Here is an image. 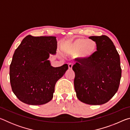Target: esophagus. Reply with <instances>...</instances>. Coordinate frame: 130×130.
Here are the masks:
<instances>
[{"label": "esophagus", "mask_w": 130, "mask_h": 130, "mask_svg": "<svg viewBox=\"0 0 130 130\" xmlns=\"http://www.w3.org/2000/svg\"><path fill=\"white\" fill-rule=\"evenodd\" d=\"M72 67H73V65L72 64V63H69L68 64V68H69V69H72Z\"/></svg>", "instance_id": "1"}]
</instances>
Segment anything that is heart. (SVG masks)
I'll return each mask as SVG.
<instances>
[{
    "instance_id": "heart-1",
    "label": "heart",
    "mask_w": 130,
    "mask_h": 130,
    "mask_svg": "<svg viewBox=\"0 0 130 130\" xmlns=\"http://www.w3.org/2000/svg\"><path fill=\"white\" fill-rule=\"evenodd\" d=\"M96 49L97 45L94 41L77 38L68 43L63 48V52L68 56H76L78 61H84L92 58Z\"/></svg>"
}]
</instances>
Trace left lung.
<instances>
[{
	"instance_id": "left-lung-1",
	"label": "left lung",
	"mask_w": 130,
	"mask_h": 130,
	"mask_svg": "<svg viewBox=\"0 0 130 130\" xmlns=\"http://www.w3.org/2000/svg\"><path fill=\"white\" fill-rule=\"evenodd\" d=\"M89 38L96 42L97 51L89 60L78 61L73 65L74 89L81 102L102 105L115 95L119 87L120 57L109 37L91 36Z\"/></svg>"
}]
</instances>
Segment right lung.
Wrapping results in <instances>:
<instances>
[{"label": "right lung", "mask_w": 130, "mask_h": 130, "mask_svg": "<svg viewBox=\"0 0 130 130\" xmlns=\"http://www.w3.org/2000/svg\"><path fill=\"white\" fill-rule=\"evenodd\" d=\"M56 37L26 36L13 55L10 67L12 92L22 102L42 105L53 99L56 84L68 69L51 65L50 54L56 55Z\"/></svg>", "instance_id": "obj_1"}]
</instances>
